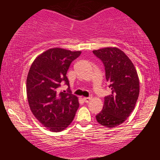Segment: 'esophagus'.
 <instances>
[{
	"label": "esophagus",
	"mask_w": 160,
	"mask_h": 160,
	"mask_svg": "<svg viewBox=\"0 0 160 160\" xmlns=\"http://www.w3.org/2000/svg\"><path fill=\"white\" fill-rule=\"evenodd\" d=\"M83 101H85V102L88 103L90 101V99H91V98H83Z\"/></svg>",
	"instance_id": "34e87169"
}]
</instances>
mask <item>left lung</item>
Wrapping results in <instances>:
<instances>
[{"instance_id":"8db88e82","label":"left lung","mask_w":160,"mask_h":160,"mask_svg":"<svg viewBox=\"0 0 160 160\" xmlns=\"http://www.w3.org/2000/svg\"><path fill=\"white\" fill-rule=\"evenodd\" d=\"M103 62L111 94L104 98L103 110L96 115L99 124L114 128L123 123L135 108L139 94L138 73L131 59L114 47L93 50Z\"/></svg>"}]
</instances>
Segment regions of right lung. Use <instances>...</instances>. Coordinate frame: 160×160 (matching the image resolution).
Wrapping results in <instances>:
<instances>
[{"label": "right lung", "instance_id": "obj_1", "mask_svg": "<svg viewBox=\"0 0 160 160\" xmlns=\"http://www.w3.org/2000/svg\"><path fill=\"white\" fill-rule=\"evenodd\" d=\"M80 51L52 48L32 62L27 77L26 91L32 114L51 132L64 130L70 125L79 108L78 98L58 91L62 83L70 86L67 72Z\"/></svg>", "mask_w": 160, "mask_h": 160}]
</instances>
